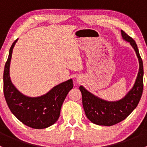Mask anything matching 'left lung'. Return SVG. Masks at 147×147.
<instances>
[{
	"label": "left lung",
	"mask_w": 147,
	"mask_h": 147,
	"mask_svg": "<svg viewBox=\"0 0 147 147\" xmlns=\"http://www.w3.org/2000/svg\"><path fill=\"white\" fill-rule=\"evenodd\" d=\"M121 35L123 38L129 42L134 47L139 60V71L133 88L121 100L111 102L97 98L82 86L80 87L86 116L92 122L98 125L112 126L125 119L137 107L143 92V61L137 45L133 38L124 31L121 30Z\"/></svg>",
	"instance_id": "8db88e82"
}]
</instances>
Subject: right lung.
<instances>
[{
  "instance_id": "add662e5",
  "label": "right lung",
  "mask_w": 147,
  "mask_h": 147,
  "mask_svg": "<svg viewBox=\"0 0 147 147\" xmlns=\"http://www.w3.org/2000/svg\"><path fill=\"white\" fill-rule=\"evenodd\" d=\"M13 42L3 72V92L5 101L12 113L26 126L34 129H44L53 125L60 117V109L68 92L73 87L72 80L53 87L48 93L39 97H28L22 94L12 84L9 68Z\"/></svg>"
}]
</instances>
